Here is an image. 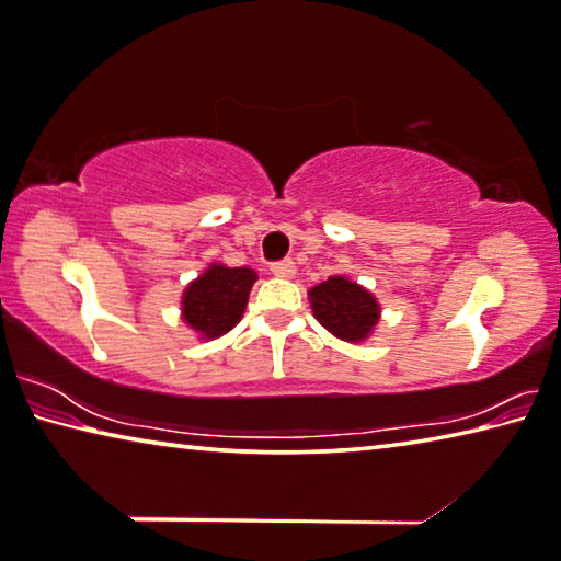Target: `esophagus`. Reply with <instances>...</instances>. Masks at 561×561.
Returning a JSON list of instances; mask_svg holds the SVG:
<instances>
[{"label":"esophagus","mask_w":561,"mask_h":561,"mask_svg":"<svg viewBox=\"0 0 561 561\" xmlns=\"http://www.w3.org/2000/svg\"><path fill=\"white\" fill-rule=\"evenodd\" d=\"M271 273L278 275V278H293L296 275V263L290 261V257H286V261H278L271 265Z\"/></svg>","instance_id":"1"}]
</instances>
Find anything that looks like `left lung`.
I'll list each match as a JSON object with an SVG mask.
<instances>
[{
  "label": "left lung",
  "instance_id": "1",
  "mask_svg": "<svg viewBox=\"0 0 561 561\" xmlns=\"http://www.w3.org/2000/svg\"><path fill=\"white\" fill-rule=\"evenodd\" d=\"M316 321L335 339L364 343L381 321V304L374 293L346 275H331L308 290Z\"/></svg>",
  "mask_w": 561,
  "mask_h": 561
}]
</instances>
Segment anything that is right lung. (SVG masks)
<instances>
[{"mask_svg":"<svg viewBox=\"0 0 561 561\" xmlns=\"http://www.w3.org/2000/svg\"><path fill=\"white\" fill-rule=\"evenodd\" d=\"M257 273L253 268H230L210 263L195 280L187 283L180 300V318L201 341H213L238 325L245 313Z\"/></svg>","mask_w":561,"mask_h":561,"instance_id":"right-lung-1","label":"right lung"}]
</instances>
